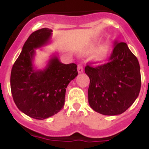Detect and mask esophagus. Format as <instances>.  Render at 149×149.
Returning a JSON list of instances; mask_svg holds the SVG:
<instances>
[{
    "mask_svg": "<svg viewBox=\"0 0 149 149\" xmlns=\"http://www.w3.org/2000/svg\"><path fill=\"white\" fill-rule=\"evenodd\" d=\"M77 72L79 74L83 73V72H84V68L81 65H78V66H77Z\"/></svg>",
    "mask_w": 149,
    "mask_h": 149,
    "instance_id": "obj_1",
    "label": "esophagus"
}]
</instances>
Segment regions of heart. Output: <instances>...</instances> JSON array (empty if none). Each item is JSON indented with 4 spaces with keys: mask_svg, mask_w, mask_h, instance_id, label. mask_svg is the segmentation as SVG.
<instances>
[{
    "mask_svg": "<svg viewBox=\"0 0 149 149\" xmlns=\"http://www.w3.org/2000/svg\"><path fill=\"white\" fill-rule=\"evenodd\" d=\"M98 46H99V43H95V44L91 46L90 48H89V50H88V51L89 52H94V51H95L98 49ZM111 50V45L108 44V43H106V44H104L103 45H101L96 51L94 57L95 60L98 62H102L106 60L110 55Z\"/></svg>",
    "mask_w": 149,
    "mask_h": 149,
    "instance_id": "b5f03b06",
    "label": "heart"
}]
</instances>
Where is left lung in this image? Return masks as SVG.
Instances as JSON below:
<instances>
[{
  "label": "left lung",
  "mask_w": 149,
  "mask_h": 149,
  "mask_svg": "<svg viewBox=\"0 0 149 149\" xmlns=\"http://www.w3.org/2000/svg\"><path fill=\"white\" fill-rule=\"evenodd\" d=\"M89 76L88 101L97 113L119 115L137 98L141 87L140 67L137 58L125 42H116L109 63L85 67Z\"/></svg>",
  "instance_id": "left-lung-1"
}]
</instances>
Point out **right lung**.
<instances>
[{"label":"right lung","mask_w":149,"mask_h":149,"mask_svg":"<svg viewBox=\"0 0 149 149\" xmlns=\"http://www.w3.org/2000/svg\"><path fill=\"white\" fill-rule=\"evenodd\" d=\"M52 30L42 28L27 39L11 71L10 86L15 105L22 113L39 120L63 109L68 84L78 74L74 63L63 64L52 54L43 69L33 64L35 49L50 42Z\"/></svg>","instance_id":"obj_1"}]
</instances>
